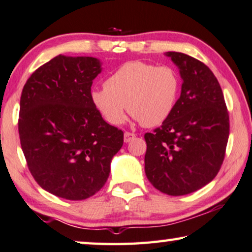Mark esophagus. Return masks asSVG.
Segmentation results:
<instances>
[{
    "label": "esophagus",
    "instance_id": "esophagus-1",
    "mask_svg": "<svg viewBox=\"0 0 252 252\" xmlns=\"http://www.w3.org/2000/svg\"><path fill=\"white\" fill-rule=\"evenodd\" d=\"M134 138H135V134H133V133L125 132V134H124V141H125L126 143H128V142L134 140Z\"/></svg>",
    "mask_w": 252,
    "mask_h": 252
}]
</instances>
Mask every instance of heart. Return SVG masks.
Returning <instances> with one entry per match:
<instances>
[{"mask_svg": "<svg viewBox=\"0 0 252 252\" xmlns=\"http://www.w3.org/2000/svg\"><path fill=\"white\" fill-rule=\"evenodd\" d=\"M180 93V78L169 65L130 61L119 67L104 83L94 89L91 99L103 118L120 125L128 114L143 127H155L173 112Z\"/></svg>", "mask_w": 252, "mask_h": 252, "instance_id": "1", "label": "heart"}]
</instances>
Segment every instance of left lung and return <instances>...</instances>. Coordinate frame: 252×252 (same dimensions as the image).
<instances>
[{
    "label": "left lung",
    "instance_id": "1",
    "mask_svg": "<svg viewBox=\"0 0 252 252\" xmlns=\"http://www.w3.org/2000/svg\"><path fill=\"white\" fill-rule=\"evenodd\" d=\"M183 79L180 99L162 125L145 133V174L168 195H185L216 177L225 158L229 117L213 71L195 58L167 52Z\"/></svg>",
    "mask_w": 252,
    "mask_h": 252
}]
</instances>
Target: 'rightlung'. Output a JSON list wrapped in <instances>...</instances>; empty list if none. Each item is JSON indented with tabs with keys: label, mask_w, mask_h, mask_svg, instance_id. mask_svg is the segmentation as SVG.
Segmentation results:
<instances>
[{
	"label": "right lung",
	"mask_w": 252,
	"mask_h": 252,
	"mask_svg": "<svg viewBox=\"0 0 252 252\" xmlns=\"http://www.w3.org/2000/svg\"><path fill=\"white\" fill-rule=\"evenodd\" d=\"M100 72L95 58L60 54L36 69L21 93L18 129L28 169L59 198L100 191L123 147V130L105 123L91 99Z\"/></svg>",
	"instance_id": "obj_1"
}]
</instances>
